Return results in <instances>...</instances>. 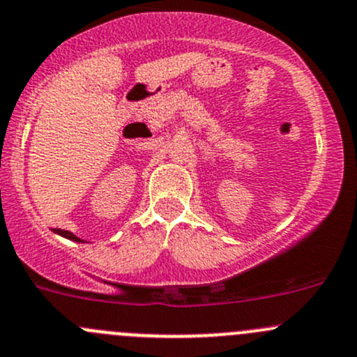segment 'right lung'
Segmentation results:
<instances>
[{"mask_svg":"<svg viewBox=\"0 0 357 357\" xmlns=\"http://www.w3.org/2000/svg\"><path fill=\"white\" fill-rule=\"evenodd\" d=\"M55 233H59V235L66 236V238L72 240V242H82V240H81V238H77V236H75L74 233H70V231H66V229H55Z\"/></svg>","mask_w":357,"mask_h":357,"instance_id":"obj_1","label":"right lung"}]
</instances>
